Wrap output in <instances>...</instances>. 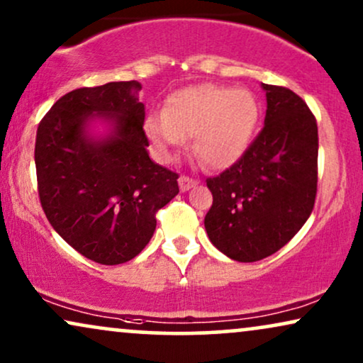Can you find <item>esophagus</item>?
<instances>
[{"mask_svg":"<svg viewBox=\"0 0 363 363\" xmlns=\"http://www.w3.org/2000/svg\"><path fill=\"white\" fill-rule=\"evenodd\" d=\"M196 184H197L196 179L187 177V176H181V177H179V187H181V191H182V192L189 191L191 187H194Z\"/></svg>","mask_w":363,"mask_h":363,"instance_id":"34e87169","label":"esophagus"}]
</instances>
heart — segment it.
<instances>
[{"instance_id":"b5f03b06","label":"heart","mask_w":363,"mask_h":363,"mask_svg":"<svg viewBox=\"0 0 363 363\" xmlns=\"http://www.w3.org/2000/svg\"><path fill=\"white\" fill-rule=\"evenodd\" d=\"M259 107L250 90L224 85H191L167 97L164 113L145 122L147 135L162 157L194 137L192 150L206 166H233L250 145Z\"/></svg>"}]
</instances>
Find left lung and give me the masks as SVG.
Masks as SVG:
<instances>
[{
    "mask_svg": "<svg viewBox=\"0 0 363 363\" xmlns=\"http://www.w3.org/2000/svg\"><path fill=\"white\" fill-rule=\"evenodd\" d=\"M266 91L264 127L241 159L209 177L204 228L228 258L253 263L277 253L310 218L316 196L318 127L308 105L284 86Z\"/></svg>",
    "mask_w": 363,
    "mask_h": 363,
    "instance_id": "8db88e82",
    "label": "left lung"
}]
</instances>
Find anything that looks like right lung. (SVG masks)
<instances>
[{"label": "right lung", "instance_id": "1", "mask_svg": "<svg viewBox=\"0 0 363 363\" xmlns=\"http://www.w3.org/2000/svg\"><path fill=\"white\" fill-rule=\"evenodd\" d=\"M140 89L130 80L68 91L36 130L41 208L73 250L100 264L135 258L154 235L155 213L179 192L177 174L149 157Z\"/></svg>", "mask_w": 363, "mask_h": 363}]
</instances>
